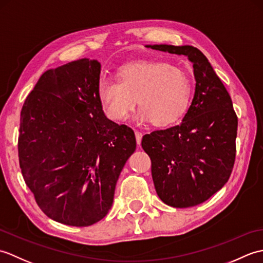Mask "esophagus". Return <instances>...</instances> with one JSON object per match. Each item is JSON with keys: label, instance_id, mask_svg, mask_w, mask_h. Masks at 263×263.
<instances>
[{"label": "esophagus", "instance_id": "34e87169", "mask_svg": "<svg viewBox=\"0 0 263 263\" xmlns=\"http://www.w3.org/2000/svg\"><path fill=\"white\" fill-rule=\"evenodd\" d=\"M136 139H137V143L138 146H140L141 143V139H142V133L139 132V131H136Z\"/></svg>", "mask_w": 263, "mask_h": 263}]
</instances>
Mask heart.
<instances>
[{"instance_id":"b5f03b06","label":"heart","mask_w":263,"mask_h":263,"mask_svg":"<svg viewBox=\"0 0 263 263\" xmlns=\"http://www.w3.org/2000/svg\"><path fill=\"white\" fill-rule=\"evenodd\" d=\"M192 85L183 70L161 61H141L119 71V81L103 78L97 93L104 111L113 121L125 120L138 103L137 119L157 127L175 124L185 115Z\"/></svg>"}]
</instances>
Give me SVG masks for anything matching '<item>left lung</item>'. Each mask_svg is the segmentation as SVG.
Instances as JSON below:
<instances>
[{"mask_svg": "<svg viewBox=\"0 0 263 263\" xmlns=\"http://www.w3.org/2000/svg\"><path fill=\"white\" fill-rule=\"evenodd\" d=\"M185 55L193 63L195 91L182 123L143 136L156 192L174 208L204 202L225 185L236 155L237 116L230 93L197 47L147 45Z\"/></svg>", "mask_w": 263, "mask_h": 263, "instance_id": "left-lung-1", "label": "left lung"}]
</instances>
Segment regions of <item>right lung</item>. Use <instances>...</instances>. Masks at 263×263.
<instances>
[{"mask_svg": "<svg viewBox=\"0 0 263 263\" xmlns=\"http://www.w3.org/2000/svg\"><path fill=\"white\" fill-rule=\"evenodd\" d=\"M99 74L100 63L89 59L47 70L21 109L22 176L44 214L69 226H90L107 215L137 147L131 127L105 116Z\"/></svg>", "mask_w": 263, "mask_h": 263, "instance_id": "add662e5", "label": "right lung"}]
</instances>
